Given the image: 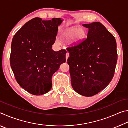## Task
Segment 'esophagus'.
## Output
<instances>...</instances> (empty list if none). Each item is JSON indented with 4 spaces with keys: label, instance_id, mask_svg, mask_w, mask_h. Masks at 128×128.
<instances>
[{
    "label": "esophagus",
    "instance_id": "34e87169",
    "mask_svg": "<svg viewBox=\"0 0 128 128\" xmlns=\"http://www.w3.org/2000/svg\"><path fill=\"white\" fill-rule=\"evenodd\" d=\"M69 56V54L68 52H67L66 54V60H67V59H68Z\"/></svg>",
    "mask_w": 128,
    "mask_h": 128
}]
</instances>
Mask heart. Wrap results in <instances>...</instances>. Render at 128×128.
Returning a JSON list of instances; mask_svg holds the SVG:
<instances>
[{
    "instance_id": "obj_1",
    "label": "heart",
    "mask_w": 128,
    "mask_h": 128,
    "mask_svg": "<svg viewBox=\"0 0 128 128\" xmlns=\"http://www.w3.org/2000/svg\"><path fill=\"white\" fill-rule=\"evenodd\" d=\"M86 35L87 33L84 28L72 27L64 30L60 35V39L64 42H69L73 40L74 44H79L85 40Z\"/></svg>"
}]
</instances>
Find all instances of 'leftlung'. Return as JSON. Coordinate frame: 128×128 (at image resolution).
Masks as SVG:
<instances>
[{"label":"left lung","mask_w":128,"mask_h":128,"mask_svg":"<svg viewBox=\"0 0 128 128\" xmlns=\"http://www.w3.org/2000/svg\"><path fill=\"white\" fill-rule=\"evenodd\" d=\"M86 40L67 48L72 88L78 94L92 96L109 85L118 61L115 38L99 22L84 24Z\"/></svg>","instance_id":"1"}]
</instances>
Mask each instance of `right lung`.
<instances>
[{"label":"right lung","instance_id":"obj_1","mask_svg":"<svg viewBox=\"0 0 128 128\" xmlns=\"http://www.w3.org/2000/svg\"><path fill=\"white\" fill-rule=\"evenodd\" d=\"M62 21L60 18L42 20L36 17L13 38L10 66L17 83L30 94L40 95L50 91L52 77L66 62V51L52 49Z\"/></svg>","mask_w":128,"mask_h":128}]
</instances>
